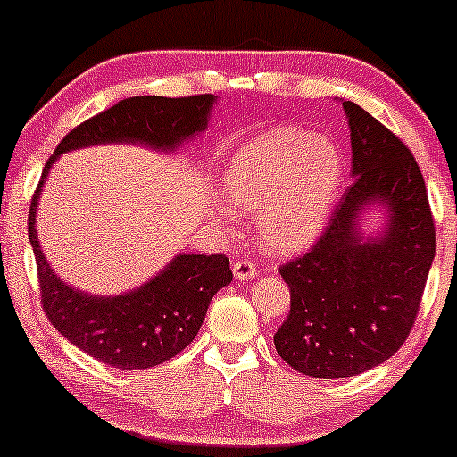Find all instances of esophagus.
<instances>
[{
	"label": "esophagus",
	"mask_w": 457,
	"mask_h": 457,
	"mask_svg": "<svg viewBox=\"0 0 457 457\" xmlns=\"http://www.w3.org/2000/svg\"><path fill=\"white\" fill-rule=\"evenodd\" d=\"M232 269H234L236 281H249L253 279V277H258V269H255L249 260H236Z\"/></svg>",
	"instance_id": "1"
}]
</instances>
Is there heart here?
Here are the masks:
<instances>
[{"mask_svg": "<svg viewBox=\"0 0 457 457\" xmlns=\"http://www.w3.org/2000/svg\"><path fill=\"white\" fill-rule=\"evenodd\" d=\"M342 154L324 135L279 127L234 152L223 191L238 212H258L255 232L277 253L305 249L322 234L342 187ZM225 219L232 211L225 208Z\"/></svg>", "mask_w": 457, "mask_h": 457, "instance_id": "obj_1", "label": "heart"}]
</instances>
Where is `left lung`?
<instances>
[{"label": "left lung", "instance_id": "obj_1", "mask_svg": "<svg viewBox=\"0 0 457 457\" xmlns=\"http://www.w3.org/2000/svg\"><path fill=\"white\" fill-rule=\"evenodd\" d=\"M344 112L354 180L318 243L279 266L290 313L275 333L287 365L327 380L363 374L402 348L436 253L426 180L412 152L359 104L344 101ZM374 203L390 211V225L363 239L358 214Z\"/></svg>", "mask_w": 457, "mask_h": 457}]
</instances>
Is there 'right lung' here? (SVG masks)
<instances>
[{
  "instance_id": "add662e5",
  "label": "right lung",
  "mask_w": 457,
  "mask_h": 457,
  "mask_svg": "<svg viewBox=\"0 0 457 457\" xmlns=\"http://www.w3.org/2000/svg\"><path fill=\"white\" fill-rule=\"evenodd\" d=\"M212 94L187 98L133 96L72 129L46 161L31 197L29 243L36 255L40 303L49 322L79 350L120 370H148L174 359L195 339L212 296L232 281L225 255H176L137 290L118 296L83 295L55 275L40 251L36 206L57 156L98 144H141L176 150L208 127Z\"/></svg>"
}]
</instances>
